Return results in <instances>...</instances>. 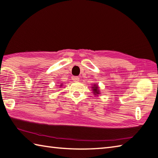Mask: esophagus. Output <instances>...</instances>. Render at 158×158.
<instances>
[{
  "mask_svg": "<svg viewBox=\"0 0 158 158\" xmlns=\"http://www.w3.org/2000/svg\"><path fill=\"white\" fill-rule=\"evenodd\" d=\"M72 79H73L74 81L77 82V81H79V78L78 77H72Z\"/></svg>",
  "mask_w": 158,
  "mask_h": 158,
  "instance_id": "1",
  "label": "esophagus"
}]
</instances>
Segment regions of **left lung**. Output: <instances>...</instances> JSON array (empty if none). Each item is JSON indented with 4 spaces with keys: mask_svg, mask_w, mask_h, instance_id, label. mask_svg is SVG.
<instances>
[{
    "mask_svg": "<svg viewBox=\"0 0 158 158\" xmlns=\"http://www.w3.org/2000/svg\"><path fill=\"white\" fill-rule=\"evenodd\" d=\"M99 87H98V85H96V84H94L93 87H92V88H93V93L95 94H99V88H98Z\"/></svg>",
    "mask_w": 158,
    "mask_h": 158,
    "instance_id": "left-lung-1",
    "label": "left lung"
}]
</instances>
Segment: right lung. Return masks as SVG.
Returning a JSON list of instances; mask_svg holds the SVG:
<instances>
[{
    "label": "right lung",
    "mask_w": 158,
    "mask_h": 158,
    "mask_svg": "<svg viewBox=\"0 0 158 158\" xmlns=\"http://www.w3.org/2000/svg\"><path fill=\"white\" fill-rule=\"evenodd\" d=\"M61 85H60V86H61Z\"/></svg>",
    "instance_id": "right-lung-1"
}]
</instances>
